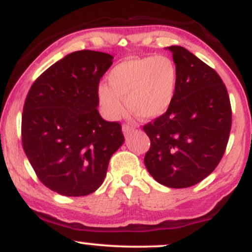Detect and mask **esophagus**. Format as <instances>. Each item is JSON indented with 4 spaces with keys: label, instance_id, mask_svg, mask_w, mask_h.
Wrapping results in <instances>:
<instances>
[{
    "label": "esophagus",
    "instance_id": "obj_1",
    "mask_svg": "<svg viewBox=\"0 0 252 252\" xmlns=\"http://www.w3.org/2000/svg\"><path fill=\"white\" fill-rule=\"evenodd\" d=\"M122 130H123V134H124V135H128L129 132L134 131L135 128H134V126H129V124H123Z\"/></svg>",
    "mask_w": 252,
    "mask_h": 252
}]
</instances>
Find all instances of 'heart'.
<instances>
[{
	"instance_id": "1",
	"label": "heart",
	"mask_w": 252,
	"mask_h": 252,
	"mask_svg": "<svg viewBox=\"0 0 252 252\" xmlns=\"http://www.w3.org/2000/svg\"><path fill=\"white\" fill-rule=\"evenodd\" d=\"M109 85L98 88L104 114L111 120L123 115L126 106L136 116L153 120L163 115L174 100L178 72L167 57H146L124 60L112 68Z\"/></svg>"
}]
</instances>
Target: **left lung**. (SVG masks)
Segmentation results:
<instances>
[{
    "mask_svg": "<svg viewBox=\"0 0 252 252\" xmlns=\"http://www.w3.org/2000/svg\"><path fill=\"white\" fill-rule=\"evenodd\" d=\"M178 80L174 100L143 126L149 174L170 189H186L209 176L224 155L232 122L230 98L219 74L181 46H170Z\"/></svg>",
    "mask_w": 252,
    "mask_h": 252,
    "instance_id": "8db88e82",
    "label": "left lung"
}]
</instances>
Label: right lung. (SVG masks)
Here are the masks:
<instances>
[{"instance_id":"add662e5","label":"right lung","mask_w":252,"mask_h":252,"mask_svg":"<svg viewBox=\"0 0 252 252\" xmlns=\"http://www.w3.org/2000/svg\"><path fill=\"white\" fill-rule=\"evenodd\" d=\"M114 57L77 51L33 83L22 112V146L39 180L66 196L94 193L103 184L124 136L98 112V84Z\"/></svg>"}]
</instances>
